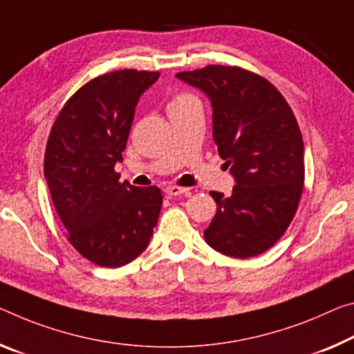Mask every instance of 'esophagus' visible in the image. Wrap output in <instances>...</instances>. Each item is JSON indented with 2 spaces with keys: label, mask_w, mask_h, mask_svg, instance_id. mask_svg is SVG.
Returning a JSON list of instances; mask_svg holds the SVG:
<instances>
[{
  "label": "esophagus",
  "mask_w": 354,
  "mask_h": 354,
  "mask_svg": "<svg viewBox=\"0 0 354 354\" xmlns=\"http://www.w3.org/2000/svg\"><path fill=\"white\" fill-rule=\"evenodd\" d=\"M189 189L186 187H179V186H168L165 187V194L168 195V197H179V195L186 194Z\"/></svg>",
  "instance_id": "obj_1"
}]
</instances>
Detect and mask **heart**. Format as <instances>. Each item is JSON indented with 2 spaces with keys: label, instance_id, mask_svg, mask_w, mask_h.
Masks as SVG:
<instances>
[{
  "label": "heart",
  "instance_id": "1",
  "mask_svg": "<svg viewBox=\"0 0 354 354\" xmlns=\"http://www.w3.org/2000/svg\"><path fill=\"white\" fill-rule=\"evenodd\" d=\"M192 104H200L198 99L189 93H179L170 100L168 109H178V106H186V105H192Z\"/></svg>",
  "mask_w": 354,
  "mask_h": 354
}]
</instances>
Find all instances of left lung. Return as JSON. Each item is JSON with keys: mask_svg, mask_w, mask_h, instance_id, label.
Wrapping results in <instances>:
<instances>
[{"mask_svg": "<svg viewBox=\"0 0 354 354\" xmlns=\"http://www.w3.org/2000/svg\"><path fill=\"white\" fill-rule=\"evenodd\" d=\"M212 106V137L236 186L209 192L216 216L205 230L212 249L233 258L260 255L287 232L304 189V142L287 100L266 78L238 66L178 72Z\"/></svg>", "mask_w": 354, "mask_h": 354, "instance_id": "left-lung-1", "label": "left lung"}]
</instances>
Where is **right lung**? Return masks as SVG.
<instances>
[{"instance_id":"right-lung-1","label":"right lung","mask_w":354,"mask_h":354,"mask_svg":"<svg viewBox=\"0 0 354 354\" xmlns=\"http://www.w3.org/2000/svg\"><path fill=\"white\" fill-rule=\"evenodd\" d=\"M159 72L124 69L89 80L61 109L50 131L44 176L78 254L120 268L148 248L159 218V187L120 181L133 113Z\"/></svg>"}]
</instances>
